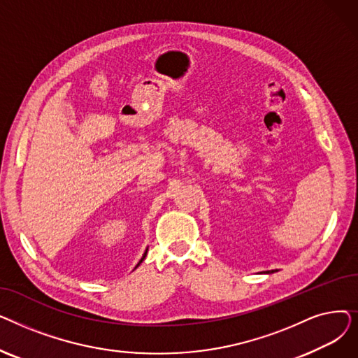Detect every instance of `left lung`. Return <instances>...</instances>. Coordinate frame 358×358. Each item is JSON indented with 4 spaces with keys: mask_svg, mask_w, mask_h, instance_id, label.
Segmentation results:
<instances>
[{
    "mask_svg": "<svg viewBox=\"0 0 358 358\" xmlns=\"http://www.w3.org/2000/svg\"><path fill=\"white\" fill-rule=\"evenodd\" d=\"M267 274H270V273H274V270H271V271H266Z\"/></svg>",
    "mask_w": 358,
    "mask_h": 358,
    "instance_id": "obj_1",
    "label": "left lung"
}]
</instances>
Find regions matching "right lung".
I'll use <instances>...</instances> for the list:
<instances>
[{"label":"right lung","instance_id":"add662e5","mask_svg":"<svg viewBox=\"0 0 358 358\" xmlns=\"http://www.w3.org/2000/svg\"><path fill=\"white\" fill-rule=\"evenodd\" d=\"M146 252H148V250H146V251H145V254H143V257H142V258H141V261H139V262H138V266H136V267H135V268H138V267H139V264H141V262H142V261H143V259H145V257H146Z\"/></svg>","mask_w":358,"mask_h":358}]
</instances>
